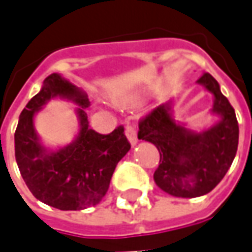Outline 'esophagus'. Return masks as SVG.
Masks as SVG:
<instances>
[{"mask_svg":"<svg viewBox=\"0 0 252 252\" xmlns=\"http://www.w3.org/2000/svg\"><path fill=\"white\" fill-rule=\"evenodd\" d=\"M126 135L128 137V140L131 143L132 146H135L137 143V132L135 128H132V126H126Z\"/></svg>","mask_w":252,"mask_h":252,"instance_id":"esophagus-1","label":"esophagus"}]
</instances>
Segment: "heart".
Here are the masks:
<instances>
[{"instance_id":"1","label":"heart","mask_w":252,"mask_h":252,"mask_svg":"<svg viewBox=\"0 0 252 252\" xmlns=\"http://www.w3.org/2000/svg\"><path fill=\"white\" fill-rule=\"evenodd\" d=\"M140 101V95L137 94H132V95H124V97H117L115 98V102L120 106H132L136 105Z\"/></svg>"}]
</instances>
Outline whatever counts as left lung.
<instances>
[{"label":"left lung","instance_id":"8db88e82","mask_svg":"<svg viewBox=\"0 0 252 252\" xmlns=\"http://www.w3.org/2000/svg\"><path fill=\"white\" fill-rule=\"evenodd\" d=\"M197 83L213 95V126L194 131L175 120V99L160 104L139 126L137 137L153 143L160 154L154 181L167 194L194 198L209 193L231 167L239 143L235 110L220 85L205 72Z\"/></svg>","mask_w":252,"mask_h":252}]
</instances>
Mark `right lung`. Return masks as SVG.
<instances>
[{
    "mask_svg": "<svg viewBox=\"0 0 252 252\" xmlns=\"http://www.w3.org/2000/svg\"><path fill=\"white\" fill-rule=\"evenodd\" d=\"M51 99L77 105L78 132L61 148L46 146L34 129L35 115ZM88 94L61 74H51L21 112L14 133V155L23 180L36 198L61 211H82L102 200L116 166L131 150L119 126L99 135L89 126Z\"/></svg>",
    "mask_w": 252,
    "mask_h": 252,
    "instance_id": "1",
    "label": "right lung"
}]
</instances>
